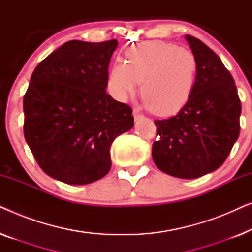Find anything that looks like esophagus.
<instances>
[{
  "label": "esophagus",
  "instance_id": "obj_1",
  "mask_svg": "<svg viewBox=\"0 0 252 252\" xmlns=\"http://www.w3.org/2000/svg\"><path fill=\"white\" fill-rule=\"evenodd\" d=\"M133 116H134V120H135V122H139V120L143 119V116L141 115V113L139 112V110H136V109L133 110Z\"/></svg>",
  "mask_w": 252,
  "mask_h": 252
}]
</instances>
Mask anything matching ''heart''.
I'll return each mask as SVG.
<instances>
[{
    "instance_id": "heart-1",
    "label": "heart",
    "mask_w": 252,
    "mask_h": 252,
    "mask_svg": "<svg viewBox=\"0 0 252 252\" xmlns=\"http://www.w3.org/2000/svg\"><path fill=\"white\" fill-rule=\"evenodd\" d=\"M197 61L191 51L177 44L154 41L129 48L125 64H117L109 75L113 96L126 101L136 93L158 116H172L186 106L194 93Z\"/></svg>"
}]
</instances>
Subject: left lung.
I'll return each instance as SVG.
<instances>
[{
	"label": "left lung",
	"mask_w": 252,
	"mask_h": 252,
	"mask_svg": "<svg viewBox=\"0 0 252 252\" xmlns=\"http://www.w3.org/2000/svg\"><path fill=\"white\" fill-rule=\"evenodd\" d=\"M186 40L197 61L195 89L178 115L155 120L153 159L164 173L195 179L216 171L228 157L240 134L242 106L218 55L194 36Z\"/></svg>",
	"instance_id": "8db88e82"
}]
</instances>
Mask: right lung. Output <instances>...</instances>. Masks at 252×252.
<instances>
[{
	"label": "right lung",
	"instance_id": "obj_1",
	"mask_svg": "<svg viewBox=\"0 0 252 252\" xmlns=\"http://www.w3.org/2000/svg\"><path fill=\"white\" fill-rule=\"evenodd\" d=\"M117 40H72L33 71L24 95V135L49 177L68 185L102 179L111 168L110 148L134 126L132 108L106 93Z\"/></svg>",
	"mask_w": 252,
	"mask_h": 252
}]
</instances>
